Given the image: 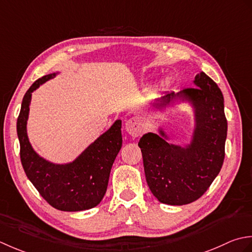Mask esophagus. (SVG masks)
<instances>
[{
	"mask_svg": "<svg viewBox=\"0 0 252 252\" xmlns=\"http://www.w3.org/2000/svg\"><path fill=\"white\" fill-rule=\"evenodd\" d=\"M125 129H126V131L128 133H129V135L137 137L140 133V131H141L139 121H138L136 117H131V119L126 121V123H125Z\"/></svg>",
	"mask_w": 252,
	"mask_h": 252,
	"instance_id": "34e87169",
	"label": "esophagus"
}]
</instances>
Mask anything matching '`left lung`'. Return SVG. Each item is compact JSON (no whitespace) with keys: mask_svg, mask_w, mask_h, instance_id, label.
I'll list each match as a JSON object with an SVG mask.
<instances>
[{"mask_svg":"<svg viewBox=\"0 0 252 252\" xmlns=\"http://www.w3.org/2000/svg\"><path fill=\"white\" fill-rule=\"evenodd\" d=\"M194 88L167 92L158 97L161 104L175 101L190 103L194 129L185 147L167 141L162 128L145 133L139 140L146 179L158 201L183 205L196 201L219 175L225 157L227 121L224 97L218 85L201 71L193 80Z\"/></svg>","mask_w":252,"mask_h":252,"instance_id":"1","label":"left lung"}]
</instances>
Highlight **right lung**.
Masks as SVG:
<instances>
[{"instance_id":"1","label":"right lung","mask_w":252,"mask_h":252,"mask_svg":"<svg viewBox=\"0 0 252 252\" xmlns=\"http://www.w3.org/2000/svg\"><path fill=\"white\" fill-rule=\"evenodd\" d=\"M58 74L41 77L24 95L17 119L20 161L29 181L49 204L61 211H84L96 207L106 192L112 165L122 148V121H115L73 162L55 164L40 157L27 135L30 101L35 89Z\"/></svg>"}]
</instances>
